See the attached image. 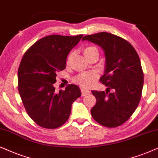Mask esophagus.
<instances>
[{"mask_svg":"<svg viewBox=\"0 0 158 158\" xmlns=\"http://www.w3.org/2000/svg\"><path fill=\"white\" fill-rule=\"evenodd\" d=\"M81 94H82V96H85L87 95V94L90 93V91L88 89H87V88H81Z\"/></svg>","mask_w":158,"mask_h":158,"instance_id":"34e87169","label":"esophagus"}]
</instances>
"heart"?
I'll use <instances>...</instances> for the list:
<instances>
[{
  "instance_id": "heart-1",
  "label": "heart",
  "mask_w": 158,
  "mask_h": 158,
  "mask_svg": "<svg viewBox=\"0 0 158 158\" xmlns=\"http://www.w3.org/2000/svg\"><path fill=\"white\" fill-rule=\"evenodd\" d=\"M97 52L98 53V50L97 48L94 46H87L84 49V54L86 57L90 56L92 53ZM98 73L94 71H89V72H81L75 78V81L79 85L83 86H88L92 81L95 80L98 78Z\"/></svg>"
}]
</instances>
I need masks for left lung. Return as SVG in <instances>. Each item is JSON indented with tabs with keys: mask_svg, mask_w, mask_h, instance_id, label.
<instances>
[{
	"mask_svg": "<svg viewBox=\"0 0 158 158\" xmlns=\"http://www.w3.org/2000/svg\"><path fill=\"white\" fill-rule=\"evenodd\" d=\"M82 40L100 46L106 56L100 81L107 88L106 92L92 91L97 100L91 109L92 116L104 127L121 126L131 116L142 97L144 74L139 57L129 42L113 34L86 35Z\"/></svg>",
	"mask_w": 158,
	"mask_h": 158,
	"instance_id": "1",
	"label": "left lung"
}]
</instances>
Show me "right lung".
I'll return each instance as SVG.
<instances>
[{
	"instance_id": "add662e5",
	"label": "right lung",
	"mask_w": 158,
	"mask_h": 158,
	"mask_svg": "<svg viewBox=\"0 0 158 158\" xmlns=\"http://www.w3.org/2000/svg\"><path fill=\"white\" fill-rule=\"evenodd\" d=\"M82 35H49L33 44L18 70V89L27 114L40 127L56 129L70 116L71 106L81 96L79 87L67 86L55 92L57 73L66 69L67 56Z\"/></svg>"
}]
</instances>
